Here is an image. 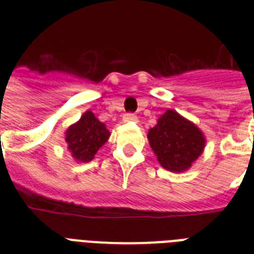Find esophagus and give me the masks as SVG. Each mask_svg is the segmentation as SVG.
Returning <instances> with one entry per match:
<instances>
[{
	"label": "esophagus",
	"mask_w": 254,
	"mask_h": 254,
	"mask_svg": "<svg viewBox=\"0 0 254 254\" xmlns=\"http://www.w3.org/2000/svg\"><path fill=\"white\" fill-rule=\"evenodd\" d=\"M123 119L125 123H130V121H137V116L133 115V113H125Z\"/></svg>",
	"instance_id": "1"
}]
</instances>
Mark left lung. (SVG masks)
Masks as SVG:
<instances>
[{"label": "left lung", "mask_w": 254, "mask_h": 254, "mask_svg": "<svg viewBox=\"0 0 254 254\" xmlns=\"http://www.w3.org/2000/svg\"><path fill=\"white\" fill-rule=\"evenodd\" d=\"M147 138L161 166L173 173L189 170L205 146L203 131L171 109L159 117Z\"/></svg>", "instance_id": "1"}]
</instances>
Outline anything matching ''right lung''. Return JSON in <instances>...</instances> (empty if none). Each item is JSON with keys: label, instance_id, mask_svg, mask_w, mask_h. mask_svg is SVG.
I'll return each mask as SVG.
<instances>
[{"label": "right lung", "instance_id": "add662e5", "mask_svg": "<svg viewBox=\"0 0 254 254\" xmlns=\"http://www.w3.org/2000/svg\"><path fill=\"white\" fill-rule=\"evenodd\" d=\"M109 135L105 124L96 119L91 111H87L77 123L65 130V142L73 158L79 162H89Z\"/></svg>", "mask_w": 254, "mask_h": 254}]
</instances>
